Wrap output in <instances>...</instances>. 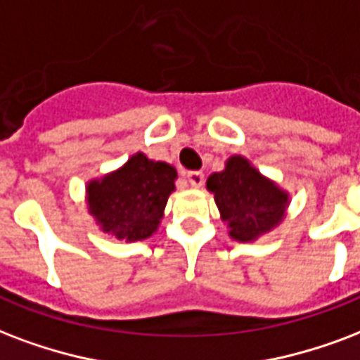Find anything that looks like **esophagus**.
Returning <instances> with one entry per match:
<instances>
[{"label":"esophagus","mask_w":360,"mask_h":360,"mask_svg":"<svg viewBox=\"0 0 360 360\" xmlns=\"http://www.w3.org/2000/svg\"><path fill=\"white\" fill-rule=\"evenodd\" d=\"M186 181H188L192 186H202L204 185V174H202V172H188V174H186Z\"/></svg>","instance_id":"1"}]
</instances>
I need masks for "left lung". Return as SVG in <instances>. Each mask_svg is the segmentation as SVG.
Masks as SVG:
<instances>
[{
    "label": "left lung",
    "instance_id": "1",
    "mask_svg": "<svg viewBox=\"0 0 360 360\" xmlns=\"http://www.w3.org/2000/svg\"><path fill=\"white\" fill-rule=\"evenodd\" d=\"M207 191L229 226V236L241 243L257 241L283 223L290 194L255 168L245 156L232 155L223 172L211 174Z\"/></svg>",
    "mask_w": 360,
    "mask_h": 360
}]
</instances>
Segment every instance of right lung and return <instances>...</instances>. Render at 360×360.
Here are the masks:
<instances>
[{"label":"right lung","instance_id":"right-lung-1","mask_svg":"<svg viewBox=\"0 0 360 360\" xmlns=\"http://www.w3.org/2000/svg\"><path fill=\"white\" fill-rule=\"evenodd\" d=\"M175 179L172 164L139 150L115 172L86 183V207L103 234L126 243L147 240L160 226Z\"/></svg>","mask_w":360,"mask_h":360}]
</instances>
